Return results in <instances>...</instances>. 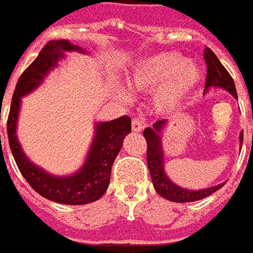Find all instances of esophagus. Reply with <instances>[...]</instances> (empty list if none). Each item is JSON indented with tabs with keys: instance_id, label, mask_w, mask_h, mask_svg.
I'll use <instances>...</instances> for the list:
<instances>
[{
	"instance_id": "obj_1",
	"label": "esophagus",
	"mask_w": 253,
	"mask_h": 253,
	"mask_svg": "<svg viewBox=\"0 0 253 253\" xmlns=\"http://www.w3.org/2000/svg\"><path fill=\"white\" fill-rule=\"evenodd\" d=\"M143 128H144L143 120H140V118H133V120H132V130H135V132H140Z\"/></svg>"
}]
</instances>
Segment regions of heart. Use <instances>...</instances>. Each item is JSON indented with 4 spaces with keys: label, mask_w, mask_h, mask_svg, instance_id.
Listing matches in <instances>:
<instances>
[{
    "label": "heart",
    "mask_w": 253,
    "mask_h": 253,
    "mask_svg": "<svg viewBox=\"0 0 253 253\" xmlns=\"http://www.w3.org/2000/svg\"><path fill=\"white\" fill-rule=\"evenodd\" d=\"M201 71L193 62L173 52H161L139 60L128 76L130 89L137 92L154 91V103L161 111H175L196 88ZM123 100H130L126 88H118Z\"/></svg>",
    "instance_id": "b5f03b06"
}]
</instances>
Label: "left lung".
I'll list each match as a JSON object with an SVG mask.
<instances>
[{
  "label": "left lung",
  "mask_w": 253,
  "mask_h": 253,
  "mask_svg": "<svg viewBox=\"0 0 253 253\" xmlns=\"http://www.w3.org/2000/svg\"><path fill=\"white\" fill-rule=\"evenodd\" d=\"M204 59L207 63V78H205V88L208 89L210 86H219L223 88L227 92H230L234 97H237L236 85L233 78L229 74V71L224 69L217 56L210 49L208 46L204 48ZM167 121L160 120L153 125V128H146L143 130V136L147 142V167H149L150 175H151V180L154 184V189L161 197L165 200H169L173 203H191V201H198L203 200L205 197L213 194L216 190L223 187V184H217V186H212L210 189L204 190H193L183 189L180 186H176L175 183H172L165 175L164 170V153L163 147H161V139H160V133L163 130L164 125ZM244 132L240 136V143L243 146Z\"/></svg>",
  "instance_id": "left-lung-1"
}]
</instances>
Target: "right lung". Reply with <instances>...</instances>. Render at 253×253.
Wrapping results in <instances>:
<instances>
[{"mask_svg": "<svg viewBox=\"0 0 253 253\" xmlns=\"http://www.w3.org/2000/svg\"><path fill=\"white\" fill-rule=\"evenodd\" d=\"M69 50L81 49L66 40L49 41L45 43L36 60L22 73L12 96L6 130L10 151L17 168L40 196L66 205H84L99 200L109 187L113 163L121 150L124 137L130 132L129 117L123 116L109 123L97 124L88 158L83 168L73 176H53L36 167L24 156L16 136L20 97L36 89L42 83L48 71L56 67L57 60L64 56V52Z\"/></svg>", "mask_w": 253, "mask_h": 253, "instance_id": "obj_1", "label": "right lung"}]
</instances>
